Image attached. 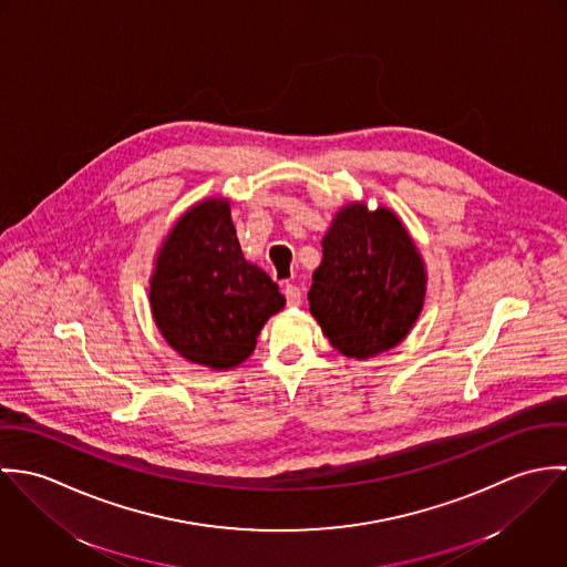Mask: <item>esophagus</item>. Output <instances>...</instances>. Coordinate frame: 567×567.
I'll return each instance as SVG.
<instances>
[{
    "mask_svg": "<svg viewBox=\"0 0 567 567\" xmlns=\"http://www.w3.org/2000/svg\"><path fill=\"white\" fill-rule=\"evenodd\" d=\"M284 295H286V303H288L290 308H297V306L301 303V290H299L297 286L288 284V286L284 288Z\"/></svg>",
    "mask_w": 567,
    "mask_h": 567,
    "instance_id": "obj_1",
    "label": "esophagus"
}]
</instances>
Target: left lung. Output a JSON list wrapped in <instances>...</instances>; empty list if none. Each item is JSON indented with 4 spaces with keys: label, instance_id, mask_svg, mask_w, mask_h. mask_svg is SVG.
<instances>
[{
    "label": "left lung",
    "instance_id": "1",
    "mask_svg": "<svg viewBox=\"0 0 567 567\" xmlns=\"http://www.w3.org/2000/svg\"><path fill=\"white\" fill-rule=\"evenodd\" d=\"M425 266L402 220L386 207H342L323 238L312 275L310 312L347 358L398 347L421 315Z\"/></svg>",
    "mask_w": 567,
    "mask_h": 567
}]
</instances>
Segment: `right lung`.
Returning a JSON list of instances; mask_svg holds the SVG:
<instances>
[{
    "label": "right lung",
    "mask_w": 567,
    "mask_h": 567,
    "mask_svg": "<svg viewBox=\"0 0 567 567\" xmlns=\"http://www.w3.org/2000/svg\"><path fill=\"white\" fill-rule=\"evenodd\" d=\"M284 306L279 286L244 259L229 200H200L169 229L151 279V308L185 360L216 371L238 367Z\"/></svg>",
    "instance_id": "add662e5"
}]
</instances>
